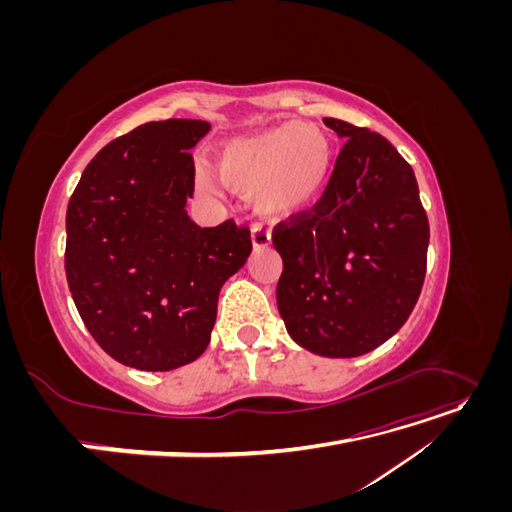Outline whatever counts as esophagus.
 Masks as SVG:
<instances>
[{"instance_id":"34e87169","label":"esophagus","mask_w":512,"mask_h":512,"mask_svg":"<svg viewBox=\"0 0 512 512\" xmlns=\"http://www.w3.org/2000/svg\"><path fill=\"white\" fill-rule=\"evenodd\" d=\"M252 245L256 250H262V247L271 245V230L265 228L262 224H254L252 226Z\"/></svg>"}]
</instances>
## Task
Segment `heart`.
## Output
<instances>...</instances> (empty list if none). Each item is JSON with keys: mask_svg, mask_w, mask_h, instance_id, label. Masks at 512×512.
<instances>
[{"mask_svg": "<svg viewBox=\"0 0 512 512\" xmlns=\"http://www.w3.org/2000/svg\"><path fill=\"white\" fill-rule=\"evenodd\" d=\"M331 158L327 132L312 121H288L232 138L215 153V166L232 190L254 194L262 213L282 218L309 207L320 196ZM196 183L207 194L215 192L207 173H198Z\"/></svg>", "mask_w": 512, "mask_h": 512, "instance_id": "b5f03b06", "label": "heart"}]
</instances>
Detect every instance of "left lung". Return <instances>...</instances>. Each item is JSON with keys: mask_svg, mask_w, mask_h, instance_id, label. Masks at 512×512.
Instances as JSON below:
<instances>
[{"mask_svg": "<svg viewBox=\"0 0 512 512\" xmlns=\"http://www.w3.org/2000/svg\"><path fill=\"white\" fill-rule=\"evenodd\" d=\"M346 138L318 203L273 228L277 307L305 350L350 359L393 337L418 301L429 222L412 166L378 132L327 117Z\"/></svg>", "mask_w": 512, "mask_h": 512, "instance_id": "left-lung-1", "label": "left lung"}]
</instances>
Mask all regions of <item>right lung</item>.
<instances>
[{
    "mask_svg": "<svg viewBox=\"0 0 512 512\" xmlns=\"http://www.w3.org/2000/svg\"><path fill=\"white\" fill-rule=\"evenodd\" d=\"M211 126L149 121L102 147L66 213V277L87 331L115 361L170 371L205 352L224 282L252 252L250 228H200L190 149Z\"/></svg>",
    "mask_w": 512,
    "mask_h": 512,
    "instance_id": "right-lung-1",
    "label": "right lung"
}]
</instances>
